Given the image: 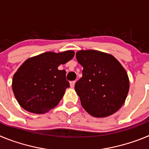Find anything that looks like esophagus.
Masks as SVG:
<instances>
[{"mask_svg": "<svg viewBox=\"0 0 149 149\" xmlns=\"http://www.w3.org/2000/svg\"><path fill=\"white\" fill-rule=\"evenodd\" d=\"M74 84H75V81H71L70 82V86L72 88H73L74 86Z\"/></svg>", "mask_w": 149, "mask_h": 149, "instance_id": "34e87169", "label": "esophagus"}]
</instances>
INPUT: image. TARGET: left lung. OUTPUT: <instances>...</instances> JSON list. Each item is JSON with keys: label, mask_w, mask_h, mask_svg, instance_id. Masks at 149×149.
I'll use <instances>...</instances> for the list:
<instances>
[{"label": "left lung", "mask_w": 149, "mask_h": 149, "mask_svg": "<svg viewBox=\"0 0 149 149\" xmlns=\"http://www.w3.org/2000/svg\"><path fill=\"white\" fill-rule=\"evenodd\" d=\"M83 66V76L74 89L84 110L94 117L104 118L122 107L129 91L125 69L113 55L95 50L76 53Z\"/></svg>", "instance_id": "obj_1"}]
</instances>
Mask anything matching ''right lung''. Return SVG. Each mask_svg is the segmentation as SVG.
I'll return each mask as SVG.
<instances>
[{
  "mask_svg": "<svg viewBox=\"0 0 149 149\" xmlns=\"http://www.w3.org/2000/svg\"><path fill=\"white\" fill-rule=\"evenodd\" d=\"M74 56L73 51L45 52L27 59L13 78V93L22 108L36 114H44L58 104L69 82L65 70L58 66Z\"/></svg>",
  "mask_w": 149,
  "mask_h": 149,
  "instance_id": "obj_1",
  "label": "right lung"
}]
</instances>
